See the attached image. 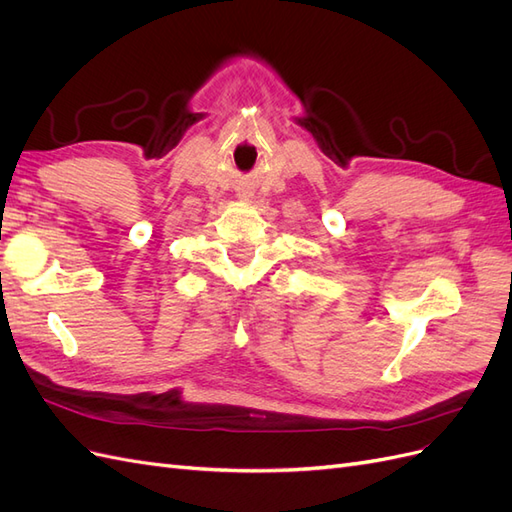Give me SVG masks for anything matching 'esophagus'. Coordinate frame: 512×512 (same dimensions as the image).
Returning <instances> with one entry per match:
<instances>
[{"label": "esophagus", "mask_w": 512, "mask_h": 512, "mask_svg": "<svg viewBox=\"0 0 512 512\" xmlns=\"http://www.w3.org/2000/svg\"><path fill=\"white\" fill-rule=\"evenodd\" d=\"M241 200H250V192H239Z\"/></svg>", "instance_id": "obj_1"}]
</instances>
